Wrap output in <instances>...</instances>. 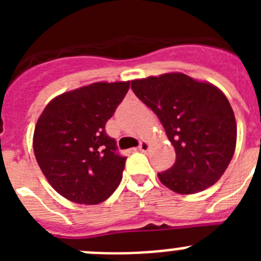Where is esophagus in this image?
Here are the masks:
<instances>
[{"mask_svg": "<svg viewBox=\"0 0 261 261\" xmlns=\"http://www.w3.org/2000/svg\"><path fill=\"white\" fill-rule=\"evenodd\" d=\"M149 147H150V144H149V141L144 140V141L140 144V146H138V150L142 151V153H146V151L149 150Z\"/></svg>", "mask_w": 261, "mask_h": 261, "instance_id": "esophagus-1", "label": "esophagus"}]
</instances>
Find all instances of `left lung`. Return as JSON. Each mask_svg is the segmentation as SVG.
<instances>
[{"label":"left lung","mask_w":261,"mask_h":261,"mask_svg":"<svg viewBox=\"0 0 261 261\" xmlns=\"http://www.w3.org/2000/svg\"><path fill=\"white\" fill-rule=\"evenodd\" d=\"M133 93L161 120L176 153L161 183L180 195L201 192L226 171L237 145V121L225 94L183 73L132 81Z\"/></svg>","instance_id":"left-lung-1"}]
</instances>
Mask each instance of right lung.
I'll return each mask as SVG.
<instances>
[{
  "label": "right lung",
  "instance_id": "obj_1",
  "mask_svg": "<svg viewBox=\"0 0 261 261\" xmlns=\"http://www.w3.org/2000/svg\"><path fill=\"white\" fill-rule=\"evenodd\" d=\"M129 90L128 82H95L52 99L34 132V153L48 183L65 199L95 205L120 184L126 156L117 154L106 123Z\"/></svg>",
  "mask_w": 261,
  "mask_h": 261
}]
</instances>
